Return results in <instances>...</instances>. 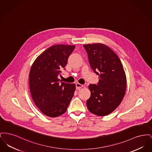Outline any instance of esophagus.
Instances as JSON below:
<instances>
[{
    "label": "esophagus",
    "instance_id": "esophagus-1",
    "mask_svg": "<svg viewBox=\"0 0 152 152\" xmlns=\"http://www.w3.org/2000/svg\"><path fill=\"white\" fill-rule=\"evenodd\" d=\"M83 87V86L82 84H80L79 83H76V89H80V88H81Z\"/></svg>",
    "mask_w": 152,
    "mask_h": 152
}]
</instances>
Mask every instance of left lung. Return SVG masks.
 <instances>
[{"instance_id":"left-lung-1","label":"left lung","mask_w":152,"mask_h":152,"mask_svg":"<svg viewBox=\"0 0 152 152\" xmlns=\"http://www.w3.org/2000/svg\"><path fill=\"white\" fill-rule=\"evenodd\" d=\"M84 47L91 68L99 76L97 85L88 87L91 97L87 100V108L96 115L107 116L123 100L126 89V75L118 56L106 45L89 44Z\"/></svg>"}]
</instances>
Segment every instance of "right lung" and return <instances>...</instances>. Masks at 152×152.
<instances>
[{"label": "right lung", "instance_id": "obj_1", "mask_svg": "<svg viewBox=\"0 0 152 152\" xmlns=\"http://www.w3.org/2000/svg\"><path fill=\"white\" fill-rule=\"evenodd\" d=\"M75 48L72 45H54L41 53L31 66V94L36 107L46 116L56 117L64 114L72 99L75 84L60 83L58 77Z\"/></svg>", "mask_w": 152, "mask_h": 152}]
</instances>
